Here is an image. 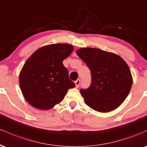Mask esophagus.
Returning a JSON list of instances; mask_svg holds the SVG:
<instances>
[{
  "label": "esophagus",
  "mask_w": 147,
  "mask_h": 147,
  "mask_svg": "<svg viewBox=\"0 0 147 147\" xmlns=\"http://www.w3.org/2000/svg\"><path fill=\"white\" fill-rule=\"evenodd\" d=\"M75 84L76 87L78 88L79 86V84H80V79H77V80H76L75 82Z\"/></svg>",
  "instance_id": "34e87169"
}]
</instances>
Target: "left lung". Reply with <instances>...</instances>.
Here are the masks:
<instances>
[{"instance_id":"1","label":"left lung","mask_w":147,"mask_h":147,"mask_svg":"<svg viewBox=\"0 0 147 147\" xmlns=\"http://www.w3.org/2000/svg\"><path fill=\"white\" fill-rule=\"evenodd\" d=\"M90 70V87L81 89L85 103L93 110L108 113L124 102L133 84L129 65L121 57L98 48H82L76 51Z\"/></svg>"}]
</instances>
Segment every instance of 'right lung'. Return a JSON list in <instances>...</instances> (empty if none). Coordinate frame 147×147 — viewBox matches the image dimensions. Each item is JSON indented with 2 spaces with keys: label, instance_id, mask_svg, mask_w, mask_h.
Here are the masks:
<instances>
[{
  "label": "right lung",
  "instance_id": "add662e5",
  "mask_svg": "<svg viewBox=\"0 0 147 147\" xmlns=\"http://www.w3.org/2000/svg\"><path fill=\"white\" fill-rule=\"evenodd\" d=\"M68 43L47 45L36 50L26 61L19 74L23 97L33 107L48 110L63 100L75 84L69 79L63 61L73 51Z\"/></svg>",
  "mask_w": 147,
  "mask_h": 147
}]
</instances>
